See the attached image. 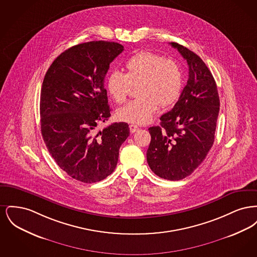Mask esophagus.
Here are the masks:
<instances>
[{
    "instance_id": "34e87169",
    "label": "esophagus",
    "mask_w": 257,
    "mask_h": 257,
    "mask_svg": "<svg viewBox=\"0 0 257 257\" xmlns=\"http://www.w3.org/2000/svg\"><path fill=\"white\" fill-rule=\"evenodd\" d=\"M129 128H130V132L133 134L135 133L136 131H138L139 130V127L137 126V125H134V124H131L130 126H129Z\"/></svg>"
}]
</instances>
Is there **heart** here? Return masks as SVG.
I'll return each instance as SVG.
<instances>
[{"instance_id": "heart-1", "label": "heart", "mask_w": 257, "mask_h": 257, "mask_svg": "<svg viewBox=\"0 0 257 257\" xmlns=\"http://www.w3.org/2000/svg\"><path fill=\"white\" fill-rule=\"evenodd\" d=\"M126 73L113 71L108 76L106 87L117 104L128 97L131 86H137L139 98L117 110L118 119L125 122L146 124L160 107H167L179 97L183 76L179 64L159 54L144 51L125 62Z\"/></svg>"}]
</instances>
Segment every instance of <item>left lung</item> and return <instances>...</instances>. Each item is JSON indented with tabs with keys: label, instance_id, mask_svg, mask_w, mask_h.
<instances>
[{
	"label": "left lung",
	"instance_id": "obj_1",
	"mask_svg": "<svg viewBox=\"0 0 257 257\" xmlns=\"http://www.w3.org/2000/svg\"><path fill=\"white\" fill-rule=\"evenodd\" d=\"M171 45L187 61L189 78L174 107L160 117V126L148 129L147 159L156 175L176 181L192 174L213 146L220 98L204 61L178 43Z\"/></svg>",
	"mask_w": 257,
	"mask_h": 257
}]
</instances>
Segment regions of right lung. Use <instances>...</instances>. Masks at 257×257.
<instances>
[{"label":"right lung","mask_w":257,"mask_h":257,"mask_svg":"<svg viewBox=\"0 0 257 257\" xmlns=\"http://www.w3.org/2000/svg\"><path fill=\"white\" fill-rule=\"evenodd\" d=\"M124 50L110 41L75 45L53 61L40 93L41 134L51 156L74 179L95 183L114 171L130 134L125 122L96 127L110 116L105 76Z\"/></svg>","instance_id":"add662e5"}]
</instances>
